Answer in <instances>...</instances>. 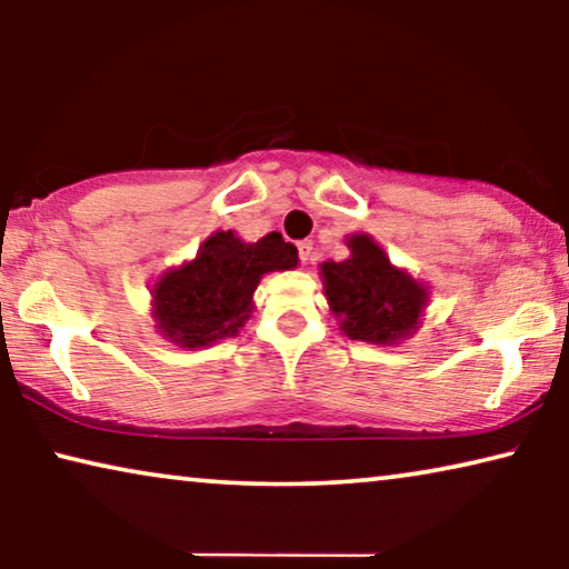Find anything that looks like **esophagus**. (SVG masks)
<instances>
[{
	"mask_svg": "<svg viewBox=\"0 0 569 569\" xmlns=\"http://www.w3.org/2000/svg\"><path fill=\"white\" fill-rule=\"evenodd\" d=\"M298 256H300L302 263H308L310 256H313V243H310V240H300V243H298Z\"/></svg>",
	"mask_w": 569,
	"mask_h": 569,
	"instance_id": "34e87169",
	"label": "esophagus"
}]
</instances>
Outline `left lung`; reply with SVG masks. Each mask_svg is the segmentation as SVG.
<instances>
[{
	"label": "left lung",
	"instance_id": "obj_1",
	"mask_svg": "<svg viewBox=\"0 0 569 569\" xmlns=\"http://www.w3.org/2000/svg\"><path fill=\"white\" fill-rule=\"evenodd\" d=\"M347 261L321 263L329 306L349 339L393 345L417 329L427 292L407 271L391 267L370 236L347 240Z\"/></svg>",
	"mask_w": 569,
	"mask_h": 569
}]
</instances>
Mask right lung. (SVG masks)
Returning <instances> with one entry per match:
<instances>
[{
	"mask_svg": "<svg viewBox=\"0 0 569 569\" xmlns=\"http://www.w3.org/2000/svg\"><path fill=\"white\" fill-rule=\"evenodd\" d=\"M298 267V248L269 232L243 243L236 232H214L197 259L168 271L154 284V321L176 345L197 349L238 333L251 316L261 274Z\"/></svg>",
	"mask_w": 569,
	"mask_h": 569,
	"instance_id": "right-lung-1",
	"label": "right lung"
}]
</instances>
